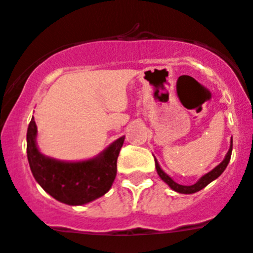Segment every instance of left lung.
I'll list each match as a JSON object with an SVG mask.
<instances>
[{
  "label": "left lung",
  "instance_id": "left-lung-1",
  "mask_svg": "<svg viewBox=\"0 0 253 253\" xmlns=\"http://www.w3.org/2000/svg\"><path fill=\"white\" fill-rule=\"evenodd\" d=\"M232 148H233V140L231 139V146H229V149H228L227 154H225L224 160L222 161V162L219 163L218 166L214 167L213 169L210 172H208V173H205V175H203L202 177L199 178L198 181H196L195 184L194 185H189V186H186V185H180L177 184L176 181L172 180V177H169V175H167L166 172L163 171L162 169H161L160 163L157 162V160L154 158V162H156V169H157V173L158 176H160L161 178H162L165 182H166L167 185H169V187H171L173 191H176V193H180V194H194V193H198V191H200L202 189H204L205 186H208V185L211 182V181L216 180V178L219 177V176L222 175L223 172H224V169H227L228 163H229V161H231V156H232Z\"/></svg>",
  "mask_w": 253,
  "mask_h": 253
}]
</instances>
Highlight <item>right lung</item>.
Returning a JSON list of instances; mask_svg holds the SVG:
<instances>
[{"mask_svg": "<svg viewBox=\"0 0 253 253\" xmlns=\"http://www.w3.org/2000/svg\"><path fill=\"white\" fill-rule=\"evenodd\" d=\"M38 128L31 118L26 134V152L31 173L45 193L68 205H84L101 198L111 189L116 176V161L125 135L101 153L84 161H60L38 148Z\"/></svg>", "mask_w": 253, "mask_h": 253, "instance_id": "obj_1", "label": "right lung"}]
</instances>
